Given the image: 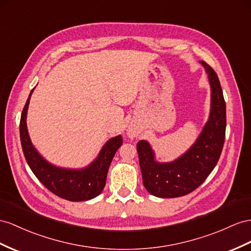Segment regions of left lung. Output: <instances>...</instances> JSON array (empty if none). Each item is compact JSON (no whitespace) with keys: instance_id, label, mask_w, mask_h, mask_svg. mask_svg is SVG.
Returning a JSON list of instances; mask_svg holds the SVG:
<instances>
[{"instance_id":"8db88e82","label":"left lung","mask_w":251,"mask_h":251,"mask_svg":"<svg viewBox=\"0 0 251 251\" xmlns=\"http://www.w3.org/2000/svg\"><path fill=\"white\" fill-rule=\"evenodd\" d=\"M201 63L209 75L212 104L210 119L195 144L172 163H157L146 141L137 144L143 184L157 197H180L196 190L221 157L226 136V102L215 71L204 61Z\"/></svg>"}]
</instances>
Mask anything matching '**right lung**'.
Masks as SVG:
<instances>
[{"label": "right lung", "instance_id": "add662e5", "mask_svg": "<svg viewBox=\"0 0 251 251\" xmlns=\"http://www.w3.org/2000/svg\"><path fill=\"white\" fill-rule=\"evenodd\" d=\"M25 102L20 120V139L24 157L35 176L53 194L70 201H83L98 196L104 189L108 169L115 151L123 144V138L118 136L109 140L102 147L99 158L85 170L73 171L56 168L47 162L36 151L28 137L26 112L30 95Z\"/></svg>", "mask_w": 251, "mask_h": 251}]
</instances>
